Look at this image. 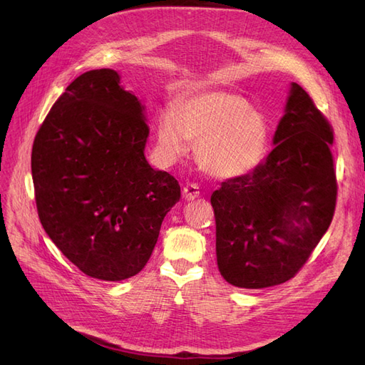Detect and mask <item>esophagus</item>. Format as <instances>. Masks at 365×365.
Here are the masks:
<instances>
[{
	"label": "esophagus",
	"instance_id": "1",
	"mask_svg": "<svg viewBox=\"0 0 365 365\" xmlns=\"http://www.w3.org/2000/svg\"><path fill=\"white\" fill-rule=\"evenodd\" d=\"M197 196H200V187H197V184L190 182L182 189V197L185 201H193Z\"/></svg>",
	"mask_w": 365,
	"mask_h": 365
}]
</instances>
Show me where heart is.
<instances>
[{
	"mask_svg": "<svg viewBox=\"0 0 365 365\" xmlns=\"http://www.w3.org/2000/svg\"><path fill=\"white\" fill-rule=\"evenodd\" d=\"M157 141L169 161L197 143L200 168L216 180L242 178L267 157L269 125L245 97L222 90L187 94L157 118Z\"/></svg>",
	"mask_w": 365,
	"mask_h": 365,
	"instance_id": "heart-1",
	"label": "heart"
}]
</instances>
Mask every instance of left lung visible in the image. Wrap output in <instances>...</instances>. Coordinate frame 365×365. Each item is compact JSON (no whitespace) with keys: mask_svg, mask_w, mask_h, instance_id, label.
I'll use <instances>...</instances> for the list:
<instances>
[{"mask_svg":"<svg viewBox=\"0 0 365 365\" xmlns=\"http://www.w3.org/2000/svg\"><path fill=\"white\" fill-rule=\"evenodd\" d=\"M332 141L327 120L292 82L267 160L212 195L217 268L230 284L284 283L311 256L335 212Z\"/></svg>","mask_w":365,"mask_h":365,"instance_id":"1","label":"left lung"}]
</instances>
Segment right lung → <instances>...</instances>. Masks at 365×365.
<instances>
[{
    "mask_svg": "<svg viewBox=\"0 0 365 365\" xmlns=\"http://www.w3.org/2000/svg\"><path fill=\"white\" fill-rule=\"evenodd\" d=\"M145 105L115 70L81 74L39 128L31 176L41 224L83 274L120 282L138 274L180 184L153 170Z\"/></svg>",
    "mask_w": 365,
    "mask_h": 365,
    "instance_id": "right-lung-1",
    "label": "right lung"
}]
</instances>
